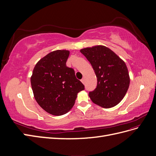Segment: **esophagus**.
Listing matches in <instances>:
<instances>
[{"label": "esophagus", "instance_id": "esophagus-1", "mask_svg": "<svg viewBox=\"0 0 156 156\" xmlns=\"http://www.w3.org/2000/svg\"><path fill=\"white\" fill-rule=\"evenodd\" d=\"M81 82H82L83 84H84V83H85V80H84V78L81 79Z\"/></svg>", "mask_w": 156, "mask_h": 156}]
</instances>
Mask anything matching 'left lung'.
<instances>
[{"instance_id":"left-lung-1","label":"left lung","mask_w":156,"mask_h":156,"mask_svg":"<svg viewBox=\"0 0 156 156\" xmlns=\"http://www.w3.org/2000/svg\"><path fill=\"white\" fill-rule=\"evenodd\" d=\"M91 64L97 77V87L88 95L93 103L103 108L115 107L128 90L130 79L125 62L103 45L81 49Z\"/></svg>"}]
</instances>
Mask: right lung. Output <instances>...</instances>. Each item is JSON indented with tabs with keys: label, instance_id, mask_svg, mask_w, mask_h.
<instances>
[{
	"label": "right lung",
	"instance_id": "1",
	"mask_svg": "<svg viewBox=\"0 0 156 156\" xmlns=\"http://www.w3.org/2000/svg\"><path fill=\"white\" fill-rule=\"evenodd\" d=\"M69 55L67 50L51 52L37 62L30 78L36 101L55 116L67 113L73 107L77 94L84 89L73 69L66 66Z\"/></svg>",
	"mask_w": 156,
	"mask_h": 156
}]
</instances>
